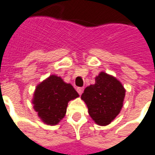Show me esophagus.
Wrapping results in <instances>:
<instances>
[{
  "mask_svg": "<svg viewBox=\"0 0 155 155\" xmlns=\"http://www.w3.org/2000/svg\"><path fill=\"white\" fill-rule=\"evenodd\" d=\"M77 91H78V93L81 95V94H83V92H84V88H77Z\"/></svg>",
  "mask_w": 155,
  "mask_h": 155,
  "instance_id": "obj_1",
  "label": "esophagus"
}]
</instances>
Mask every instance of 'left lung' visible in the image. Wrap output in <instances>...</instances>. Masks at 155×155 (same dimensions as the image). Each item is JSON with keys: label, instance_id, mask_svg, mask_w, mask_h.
I'll use <instances>...</instances> for the list:
<instances>
[{"label": "left lung", "instance_id": "1", "mask_svg": "<svg viewBox=\"0 0 155 155\" xmlns=\"http://www.w3.org/2000/svg\"><path fill=\"white\" fill-rule=\"evenodd\" d=\"M125 93L119 80L101 71L96 76L95 84L84 89L81 99L87 104L88 114L96 124L107 126L121 110Z\"/></svg>", "mask_w": 155, "mask_h": 155}]
</instances>
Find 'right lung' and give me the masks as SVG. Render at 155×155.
Here are the masks:
<instances>
[{
	"instance_id": "right-lung-1",
	"label": "right lung",
	"mask_w": 155,
	"mask_h": 155,
	"mask_svg": "<svg viewBox=\"0 0 155 155\" xmlns=\"http://www.w3.org/2000/svg\"><path fill=\"white\" fill-rule=\"evenodd\" d=\"M79 94L72 85L56 75H51L37 85L32 103L45 124L55 126L62 120L68 102Z\"/></svg>"
}]
</instances>
